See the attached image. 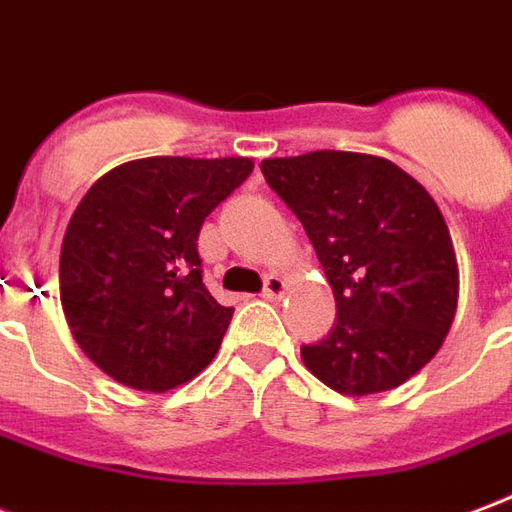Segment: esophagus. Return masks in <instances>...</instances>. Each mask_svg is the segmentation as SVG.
Wrapping results in <instances>:
<instances>
[{
  "label": "esophagus",
  "mask_w": 512,
  "mask_h": 512,
  "mask_svg": "<svg viewBox=\"0 0 512 512\" xmlns=\"http://www.w3.org/2000/svg\"><path fill=\"white\" fill-rule=\"evenodd\" d=\"M284 290H287V284H284L282 276H276V273H271V276H265V287H263V298H282Z\"/></svg>",
  "instance_id": "34e87169"
}]
</instances>
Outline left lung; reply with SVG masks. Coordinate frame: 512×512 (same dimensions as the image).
<instances>
[{
  "label": "left lung",
  "instance_id": "1",
  "mask_svg": "<svg viewBox=\"0 0 512 512\" xmlns=\"http://www.w3.org/2000/svg\"><path fill=\"white\" fill-rule=\"evenodd\" d=\"M306 228L335 295V327L300 346L341 395L395 389L446 338L459 298L448 225L424 187L386 158L317 150L260 163Z\"/></svg>",
  "mask_w": 512,
  "mask_h": 512
}]
</instances>
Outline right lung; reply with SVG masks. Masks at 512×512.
Returning <instances> with one entry per match:
<instances>
[{
	"mask_svg": "<svg viewBox=\"0 0 512 512\" xmlns=\"http://www.w3.org/2000/svg\"><path fill=\"white\" fill-rule=\"evenodd\" d=\"M249 174V158L158 155L107 171L85 193L61 247V306L107 376L166 392L214 360L233 308L206 290L198 233Z\"/></svg>",
	"mask_w": 512,
	"mask_h": 512,
	"instance_id": "right-lung-1",
	"label": "right lung"
}]
</instances>
